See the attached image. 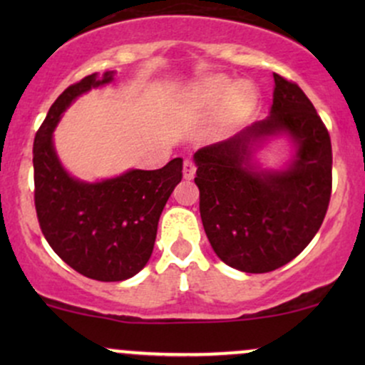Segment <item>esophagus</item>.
Returning a JSON list of instances; mask_svg holds the SVG:
<instances>
[{
	"mask_svg": "<svg viewBox=\"0 0 365 365\" xmlns=\"http://www.w3.org/2000/svg\"><path fill=\"white\" fill-rule=\"evenodd\" d=\"M195 177V165L190 161V159H185L183 161V178L192 180Z\"/></svg>",
	"mask_w": 365,
	"mask_h": 365,
	"instance_id": "obj_1",
	"label": "esophagus"
}]
</instances>
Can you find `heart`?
<instances>
[{"instance_id": "1", "label": "heart", "mask_w": 365, "mask_h": 365, "mask_svg": "<svg viewBox=\"0 0 365 365\" xmlns=\"http://www.w3.org/2000/svg\"><path fill=\"white\" fill-rule=\"evenodd\" d=\"M194 94L207 108H217L225 103V121L228 125L244 121L257 101L254 86L249 82H233L221 75H212L197 82Z\"/></svg>"}]
</instances>
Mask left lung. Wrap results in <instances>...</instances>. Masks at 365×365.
I'll return each mask as SVG.
<instances>
[{
    "instance_id": "obj_1",
    "label": "left lung",
    "mask_w": 365,
    "mask_h": 365,
    "mask_svg": "<svg viewBox=\"0 0 365 365\" xmlns=\"http://www.w3.org/2000/svg\"><path fill=\"white\" fill-rule=\"evenodd\" d=\"M269 116L194 154L204 232L217 257L244 273L295 259L321 228L331 197V140L297 83L273 73ZM284 138L291 158L264 169L257 153Z\"/></svg>"
}]
</instances>
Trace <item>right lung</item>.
Wrapping results in <instances>:
<instances>
[{"instance_id": "obj_1", "label": "right lung", "mask_w": 365, "mask_h": 365, "mask_svg": "<svg viewBox=\"0 0 365 365\" xmlns=\"http://www.w3.org/2000/svg\"><path fill=\"white\" fill-rule=\"evenodd\" d=\"M113 78L115 72L92 73L63 91L34 140L41 230L63 261L98 282H123L149 262L159 216L182 180L183 165L182 158H175L159 170L130 168L96 182L68 173L54 148V128L82 94Z\"/></svg>"}]
</instances>
